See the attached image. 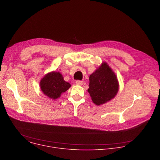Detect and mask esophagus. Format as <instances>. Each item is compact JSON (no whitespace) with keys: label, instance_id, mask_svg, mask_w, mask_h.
<instances>
[{"label":"esophagus","instance_id":"34e87169","mask_svg":"<svg viewBox=\"0 0 160 160\" xmlns=\"http://www.w3.org/2000/svg\"><path fill=\"white\" fill-rule=\"evenodd\" d=\"M75 83H76V85H80V86H82V85H83V82L82 81L77 80V81H76Z\"/></svg>","mask_w":160,"mask_h":160}]
</instances>
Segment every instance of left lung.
<instances>
[{
	"label": "left lung",
	"instance_id": "left-lung-1",
	"mask_svg": "<svg viewBox=\"0 0 160 160\" xmlns=\"http://www.w3.org/2000/svg\"><path fill=\"white\" fill-rule=\"evenodd\" d=\"M88 87V92L92 102L97 106L112 99L119 90L117 76L106 62H102L89 76Z\"/></svg>",
	"mask_w": 160,
	"mask_h": 160
}]
</instances>
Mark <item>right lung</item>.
<instances>
[{
    "instance_id": "obj_1",
    "label": "right lung",
    "mask_w": 160,
    "mask_h": 160,
    "mask_svg": "<svg viewBox=\"0 0 160 160\" xmlns=\"http://www.w3.org/2000/svg\"><path fill=\"white\" fill-rule=\"evenodd\" d=\"M71 86L70 83L64 80L60 72L56 71L47 73L40 82V87L43 94L54 100L60 98Z\"/></svg>"
}]
</instances>
